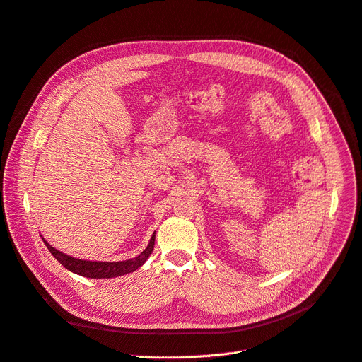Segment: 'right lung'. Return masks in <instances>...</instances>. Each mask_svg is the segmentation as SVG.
I'll return each mask as SVG.
<instances>
[{"label":"right lung","mask_w":362,"mask_h":362,"mask_svg":"<svg viewBox=\"0 0 362 362\" xmlns=\"http://www.w3.org/2000/svg\"><path fill=\"white\" fill-rule=\"evenodd\" d=\"M42 240L46 245V247L49 249V252L52 253V256L69 272L86 276V278H93V279H107V278H116V276L131 274V272L136 271L138 268H141L154 250L156 233H153V235L150 238V243L146 247V250H142L136 257L122 260V262H98V260L77 259V257L68 256V255L57 250L55 247H52L49 243H47L45 238H42Z\"/></svg>","instance_id":"obj_1"}]
</instances>
